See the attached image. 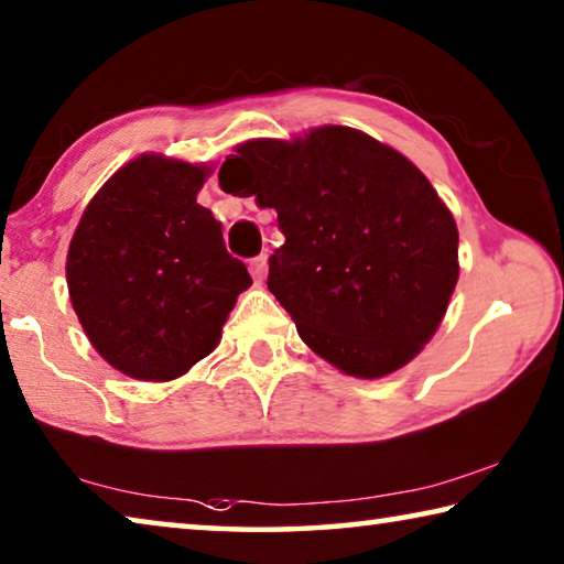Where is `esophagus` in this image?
Listing matches in <instances>:
<instances>
[{
  "instance_id": "esophagus-1",
  "label": "esophagus",
  "mask_w": 564,
  "mask_h": 564,
  "mask_svg": "<svg viewBox=\"0 0 564 564\" xmlns=\"http://www.w3.org/2000/svg\"><path fill=\"white\" fill-rule=\"evenodd\" d=\"M250 273H253V279L261 283L263 279H265V273H268V256L265 253H261V256H256L253 261H250Z\"/></svg>"
}]
</instances>
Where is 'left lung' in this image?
<instances>
[{
	"label": "left lung",
	"instance_id": "left-lung-1",
	"mask_svg": "<svg viewBox=\"0 0 564 564\" xmlns=\"http://www.w3.org/2000/svg\"><path fill=\"white\" fill-rule=\"evenodd\" d=\"M220 177L279 213L285 243L268 291L318 356L379 379L422 351L459 279V234L416 165L330 124L296 142H243Z\"/></svg>",
	"mask_w": 564,
	"mask_h": 564
}]
</instances>
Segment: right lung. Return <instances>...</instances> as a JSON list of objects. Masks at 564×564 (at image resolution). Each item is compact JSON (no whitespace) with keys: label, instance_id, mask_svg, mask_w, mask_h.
<instances>
[{"label":"right lung","instance_id":"add662e5","mask_svg":"<svg viewBox=\"0 0 564 564\" xmlns=\"http://www.w3.org/2000/svg\"><path fill=\"white\" fill-rule=\"evenodd\" d=\"M205 170L142 155L89 200L67 253V289L102 359L132 379L167 381L218 346L250 285L220 223L195 203Z\"/></svg>","mask_w":564,"mask_h":564}]
</instances>
